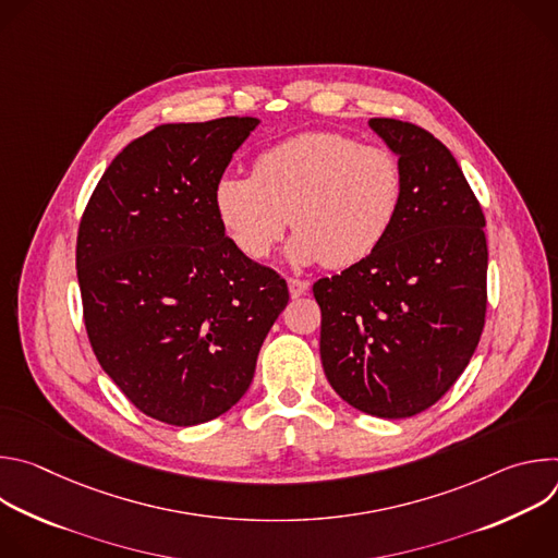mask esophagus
I'll return each instance as SVG.
<instances>
[{
	"label": "esophagus",
	"instance_id": "obj_1",
	"mask_svg": "<svg viewBox=\"0 0 558 558\" xmlns=\"http://www.w3.org/2000/svg\"><path fill=\"white\" fill-rule=\"evenodd\" d=\"M287 287H289V293H291V298H300V295H304V293H306V289H308V282H304V280H298V278H289V280H287Z\"/></svg>",
	"mask_w": 558,
	"mask_h": 558
}]
</instances>
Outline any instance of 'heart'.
I'll use <instances>...</instances> for the list:
<instances>
[{"instance_id": "obj_1", "label": "heart", "mask_w": 558, "mask_h": 558, "mask_svg": "<svg viewBox=\"0 0 558 558\" xmlns=\"http://www.w3.org/2000/svg\"><path fill=\"white\" fill-rule=\"evenodd\" d=\"M404 198L402 163L390 149L340 132H304L258 154L252 177L222 174L214 209L231 243L267 258L287 225L295 265L351 267L392 229Z\"/></svg>"}]
</instances>
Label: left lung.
Wrapping results in <instances>:
<instances>
[{"label":"left lung","mask_w":558,"mask_h":558,"mask_svg":"<svg viewBox=\"0 0 558 558\" xmlns=\"http://www.w3.org/2000/svg\"><path fill=\"white\" fill-rule=\"evenodd\" d=\"M400 158L404 198L386 241L313 284L320 357L353 409L404 420L457 381L486 320V218L450 149L424 128L371 119Z\"/></svg>","instance_id":"1"}]
</instances>
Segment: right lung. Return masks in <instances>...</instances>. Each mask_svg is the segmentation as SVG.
Returning <instances> with one entry per match:
<instances>
[{
    "instance_id": "obj_1",
    "label": "right lung",
    "mask_w": 558,
    "mask_h": 558,
    "mask_svg": "<svg viewBox=\"0 0 558 558\" xmlns=\"http://www.w3.org/2000/svg\"><path fill=\"white\" fill-rule=\"evenodd\" d=\"M256 117L166 123L114 156L76 235L101 368L147 417L196 426L247 392L287 282L225 235L214 185Z\"/></svg>"
}]
</instances>
